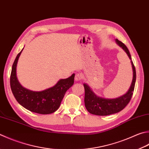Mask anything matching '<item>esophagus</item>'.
Returning <instances> with one entry per match:
<instances>
[{"mask_svg":"<svg viewBox=\"0 0 149 149\" xmlns=\"http://www.w3.org/2000/svg\"><path fill=\"white\" fill-rule=\"evenodd\" d=\"M82 78H83V77H82V74H80V73H77V74L75 75L74 79H75L76 81H80V80H82Z\"/></svg>","mask_w":149,"mask_h":149,"instance_id":"1","label":"esophagus"}]
</instances>
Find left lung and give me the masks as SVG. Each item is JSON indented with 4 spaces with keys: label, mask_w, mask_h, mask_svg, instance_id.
I'll use <instances>...</instances> for the list:
<instances>
[{
    "label": "left lung",
    "mask_w": 149,
    "mask_h": 149,
    "mask_svg": "<svg viewBox=\"0 0 149 149\" xmlns=\"http://www.w3.org/2000/svg\"><path fill=\"white\" fill-rule=\"evenodd\" d=\"M116 42L120 48H122L127 53L129 59L131 60V55L127 46L117 39L116 40ZM131 64L133 71L132 81L127 92L122 96L116 98V99H105V98L97 96L88 84H84V89H85L84 103H85L87 110L89 113L96 115V116H108V115L118 113L126 107L132 96L136 80V69L134 65L133 61L132 60Z\"/></svg>",
    "instance_id": "obj_1"
}]
</instances>
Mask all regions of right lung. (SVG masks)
<instances>
[{
	"mask_svg": "<svg viewBox=\"0 0 149 149\" xmlns=\"http://www.w3.org/2000/svg\"><path fill=\"white\" fill-rule=\"evenodd\" d=\"M23 49L16 56L11 72L10 86L14 97L22 106L30 111L40 114L54 113L60 107L66 91L74 84L75 74L65 79L59 80L54 86L41 91L25 88L17 77V65Z\"/></svg>",
	"mask_w": 149,
	"mask_h": 149,
	"instance_id": "add662e5",
	"label": "right lung"
}]
</instances>
